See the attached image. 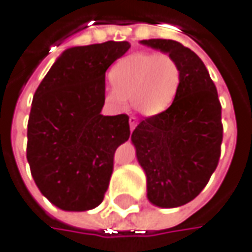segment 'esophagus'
Returning <instances> with one entry per match:
<instances>
[{"label":"esophagus","mask_w":252,"mask_h":252,"mask_svg":"<svg viewBox=\"0 0 252 252\" xmlns=\"http://www.w3.org/2000/svg\"><path fill=\"white\" fill-rule=\"evenodd\" d=\"M129 123H130V129H134L136 126H137V123H139V119L137 118H134V116H130V119H129Z\"/></svg>","instance_id":"obj_1"}]
</instances>
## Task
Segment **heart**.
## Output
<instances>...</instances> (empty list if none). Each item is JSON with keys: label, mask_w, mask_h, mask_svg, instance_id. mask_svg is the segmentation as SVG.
<instances>
[{"label": "heart", "mask_w": 252, "mask_h": 252, "mask_svg": "<svg viewBox=\"0 0 252 252\" xmlns=\"http://www.w3.org/2000/svg\"><path fill=\"white\" fill-rule=\"evenodd\" d=\"M110 88L105 100L122 109L130 96L132 105L145 116H156L173 103L182 82V68L169 54L136 52L119 59L109 72Z\"/></svg>", "instance_id": "obj_1"}]
</instances>
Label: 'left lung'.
Masks as SVG:
<instances>
[{"mask_svg": "<svg viewBox=\"0 0 252 252\" xmlns=\"http://www.w3.org/2000/svg\"><path fill=\"white\" fill-rule=\"evenodd\" d=\"M140 44L177 59L179 92L169 109L142 120L132 133L136 156L147 177V198L163 208L180 207L207 186L221 155V103L203 61L177 41Z\"/></svg>", "mask_w": 252, "mask_h": 252, "instance_id": "obj_1", "label": "left lung"}]
</instances>
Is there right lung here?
Masks as SVG:
<instances>
[{"label": "right lung", "instance_id": "obj_1", "mask_svg": "<svg viewBox=\"0 0 252 252\" xmlns=\"http://www.w3.org/2000/svg\"><path fill=\"white\" fill-rule=\"evenodd\" d=\"M129 48L126 41L69 48L35 91L27 158L39 191L61 210L103 201L115 152L130 136L127 115H100L105 73Z\"/></svg>", "mask_w": 252, "mask_h": 252}]
</instances>
